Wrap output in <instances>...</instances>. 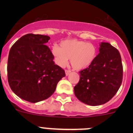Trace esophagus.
Masks as SVG:
<instances>
[{"mask_svg":"<svg viewBox=\"0 0 133 133\" xmlns=\"http://www.w3.org/2000/svg\"><path fill=\"white\" fill-rule=\"evenodd\" d=\"M65 75H66V76H68V75H69V73H71V71H69V70H67V69H65Z\"/></svg>","mask_w":133,"mask_h":133,"instance_id":"1","label":"esophagus"}]
</instances>
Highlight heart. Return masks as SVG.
Wrapping results in <instances>:
<instances>
[{"label":"heart","instance_id":"b5f03b06","mask_svg":"<svg viewBox=\"0 0 133 133\" xmlns=\"http://www.w3.org/2000/svg\"><path fill=\"white\" fill-rule=\"evenodd\" d=\"M52 55L56 63L63 67L70 59L71 66L75 69H85L95 60L97 49L93 44L77 39H68L60 43V47L53 45Z\"/></svg>","mask_w":133,"mask_h":133}]
</instances>
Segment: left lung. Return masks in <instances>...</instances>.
Here are the masks:
<instances>
[{"label": "left lung", "mask_w": 133, "mask_h": 133, "mask_svg": "<svg viewBox=\"0 0 133 133\" xmlns=\"http://www.w3.org/2000/svg\"><path fill=\"white\" fill-rule=\"evenodd\" d=\"M93 62L79 72L80 80L74 88L76 97L89 105L109 101L118 91L123 78V66L118 50L109 43L102 42Z\"/></svg>", "instance_id": "1"}]
</instances>
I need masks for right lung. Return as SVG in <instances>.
Instances as JSON below:
<instances>
[{
  "instance_id": "right-lung-1",
  "label": "right lung",
  "mask_w": 133,
  "mask_h": 133,
  "mask_svg": "<svg viewBox=\"0 0 133 133\" xmlns=\"http://www.w3.org/2000/svg\"><path fill=\"white\" fill-rule=\"evenodd\" d=\"M50 37L32 33L20 38L11 48L8 60V80L18 97L31 103L51 96L65 76L55 64L50 49L45 45Z\"/></svg>"
}]
</instances>
